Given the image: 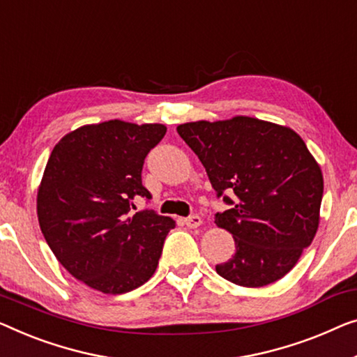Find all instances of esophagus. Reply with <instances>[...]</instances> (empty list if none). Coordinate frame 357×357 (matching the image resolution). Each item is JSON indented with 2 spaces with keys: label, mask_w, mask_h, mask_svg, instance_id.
Returning a JSON list of instances; mask_svg holds the SVG:
<instances>
[{
  "label": "esophagus",
  "mask_w": 357,
  "mask_h": 357,
  "mask_svg": "<svg viewBox=\"0 0 357 357\" xmlns=\"http://www.w3.org/2000/svg\"><path fill=\"white\" fill-rule=\"evenodd\" d=\"M183 222L189 227V229H195V227H199L202 225V218L197 216V215H192V216L184 218Z\"/></svg>",
  "instance_id": "1"
}]
</instances>
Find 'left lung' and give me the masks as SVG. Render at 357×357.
<instances>
[{"label":"left lung","instance_id":"1","mask_svg":"<svg viewBox=\"0 0 357 357\" xmlns=\"http://www.w3.org/2000/svg\"><path fill=\"white\" fill-rule=\"evenodd\" d=\"M183 137L229 210L215 222L236 253L216 273L242 287H263L294 268L319 226L324 179L294 130L250 116L179 125ZM231 197H229V195Z\"/></svg>","mask_w":357,"mask_h":357}]
</instances>
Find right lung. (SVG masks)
<instances>
[{
	"label": "right lung",
	"instance_id": "add662e5",
	"mask_svg": "<svg viewBox=\"0 0 357 357\" xmlns=\"http://www.w3.org/2000/svg\"><path fill=\"white\" fill-rule=\"evenodd\" d=\"M163 125L110 120L68 132L52 149L36 199L43 236L73 278L102 294L120 295L155 273L174 221L153 210L142 167L163 139Z\"/></svg>",
	"mask_w": 357,
	"mask_h": 357
}]
</instances>
